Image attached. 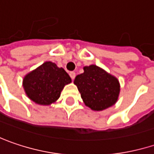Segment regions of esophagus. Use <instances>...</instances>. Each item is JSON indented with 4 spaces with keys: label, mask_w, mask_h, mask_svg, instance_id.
Masks as SVG:
<instances>
[{
    "label": "esophagus",
    "mask_w": 154,
    "mask_h": 154,
    "mask_svg": "<svg viewBox=\"0 0 154 154\" xmlns=\"http://www.w3.org/2000/svg\"><path fill=\"white\" fill-rule=\"evenodd\" d=\"M69 76H70L72 80H74V78L76 77V73H75L74 71H71V72H69Z\"/></svg>",
    "instance_id": "obj_1"
}]
</instances>
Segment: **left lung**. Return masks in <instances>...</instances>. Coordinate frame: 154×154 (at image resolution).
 <instances>
[{"label": "left lung", "instance_id": "8db88e82", "mask_svg": "<svg viewBox=\"0 0 154 154\" xmlns=\"http://www.w3.org/2000/svg\"><path fill=\"white\" fill-rule=\"evenodd\" d=\"M84 70L76 77L74 84L86 106L97 112L112 106L120 91L119 80L94 64L84 67Z\"/></svg>", "mask_w": 154, "mask_h": 154}]
</instances>
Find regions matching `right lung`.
I'll list each match as a JSON object with an SVG mask.
<instances>
[{"label":"right lung","mask_w":154,"mask_h":154,"mask_svg":"<svg viewBox=\"0 0 154 154\" xmlns=\"http://www.w3.org/2000/svg\"><path fill=\"white\" fill-rule=\"evenodd\" d=\"M71 78L63 68L52 62H45L23 78V88L29 98L42 105L56 102L63 87Z\"/></svg>","instance_id":"right-lung-1"}]
</instances>
